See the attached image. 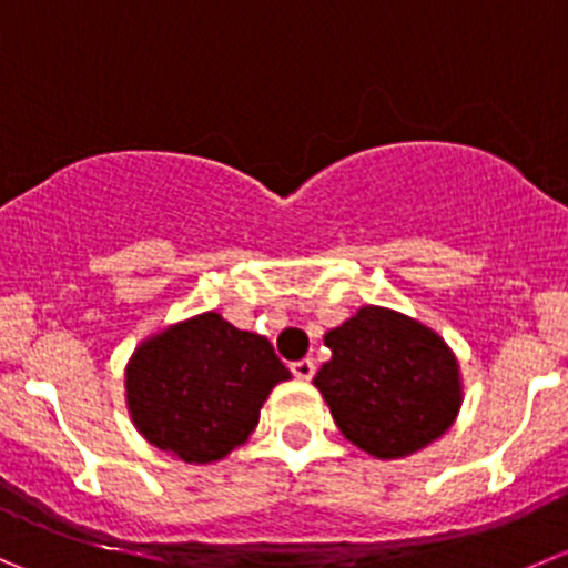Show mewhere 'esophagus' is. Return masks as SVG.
<instances>
[{
	"mask_svg": "<svg viewBox=\"0 0 568 568\" xmlns=\"http://www.w3.org/2000/svg\"><path fill=\"white\" fill-rule=\"evenodd\" d=\"M290 371H293V376H295V379H301V382H310L312 376H315V362H312L310 356H306V359H298V362H293V365H290Z\"/></svg>",
	"mask_w": 568,
	"mask_h": 568,
	"instance_id": "esophagus-1",
	"label": "esophagus"
}]
</instances>
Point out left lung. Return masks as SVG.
Instances as JSON below:
<instances>
[{
  "label": "left lung",
  "instance_id": "8db88e82",
  "mask_svg": "<svg viewBox=\"0 0 568 568\" xmlns=\"http://www.w3.org/2000/svg\"><path fill=\"white\" fill-rule=\"evenodd\" d=\"M332 359L315 385L345 437L368 455L396 460L449 429L460 409L457 359L418 321L362 306L326 334Z\"/></svg>",
  "mask_w": 568,
  "mask_h": 568
}]
</instances>
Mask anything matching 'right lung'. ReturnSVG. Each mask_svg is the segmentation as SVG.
Returning <instances> with one entry per match:
<instances>
[{"label": "right lung", "mask_w": 568, "mask_h": 568, "mask_svg": "<svg viewBox=\"0 0 568 568\" xmlns=\"http://www.w3.org/2000/svg\"><path fill=\"white\" fill-rule=\"evenodd\" d=\"M284 379L290 371L267 337L203 312L139 345L125 374L128 409L153 446L214 463L247 440Z\"/></svg>", "instance_id": "add662e5"}]
</instances>
